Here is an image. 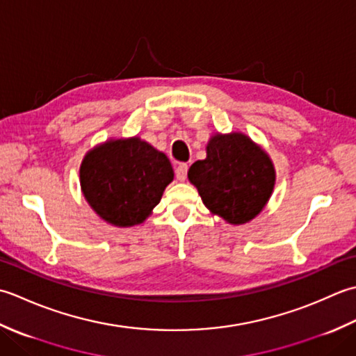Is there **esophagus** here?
Here are the masks:
<instances>
[{"instance_id":"1","label":"esophagus","mask_w":356,"mask_h":356,"mask_svg":"<svg viewBox=\"0 0 356 356\" xmlns=\"http://www.w3.org/2000/svg\"><path fill=\"white\" fill-rule=\"evenodd\" d=\"M187 170L188 165L186 163H179L175 169V177L178 181H184L187 178Z\"/></svg>"}]
</instances>
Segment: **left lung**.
<instances>
[{
	"label": "left lung",
	"mask_w": 356,
	"mask_h": 356,
	"mask_svg": "<svg viewBox=\"0 0 356 356\" xmlns=\"http://www.w3.org/2000/svg\"><path fill=\"white\" fill-rule=\"evenodd\" d=\"M187 177L210 212L235 226L255 218L275 186L269 155L238 132L210 138L206 159L193 163Z\"/></svg>",
	"instance_id": "left-lung-1"
}]
</instances>
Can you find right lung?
<instances>
[{"mask_svg":"<svg viewBox=\"0 0 356 356\" xmlns=\"http://www.w3.org/2000/svg\"><path fill=\"white\" fill-rule=\"evenodd\" d=\"M172 179L169 158L138 136L93 147L79 168L84 198L101 218L118 227L146 220Z\"/></svg>","mask_w":356,"mask_h":356,"instance_id":"right-lung-1","label":"right lung"}]
</instances>
